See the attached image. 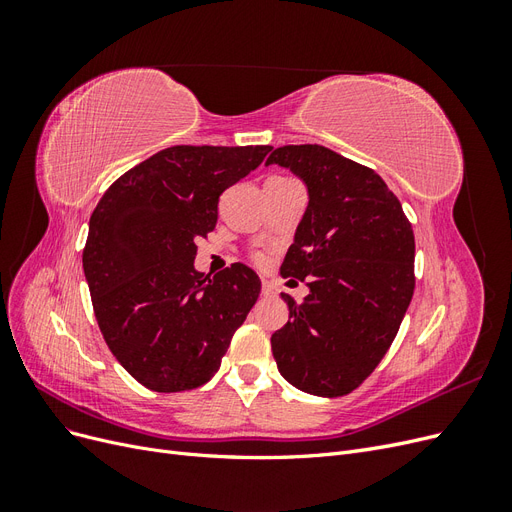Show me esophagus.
<instances>
[{
  "mask_svg": "<svg viewBox=\"0 0 512 512\" xmlns=\"http://www.w3.org/2000/svg\"><path fill=\"white\" fill-rule=\"evenodd\" d=\"M275 292H277L275 284H271L269 280H262V294H265V297H273Z\"/></svg>",
  "mask_w": 512,
  "mask_h": 512,
  "instance_id": "1",
  "label": "esophagus"
}]
</instances>
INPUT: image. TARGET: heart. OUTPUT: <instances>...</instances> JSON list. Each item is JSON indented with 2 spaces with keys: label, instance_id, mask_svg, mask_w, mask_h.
I'll list each match as a JSON object with an SVG mask.
<instances>
[{
  "label": "heart",
  "instance_id": "1",
  "mask_svg": "<svg viewBox=\"0 0 512 512\" xmlns=\"http://www.w3.org/2000/svg\"><path fill=\"white\" fill-rule=\"evenodd\" d=\"M258 260H260V262H262V260H265V256H258Z\"/></svg>",
  "mask_w": 512,
  "mask_h": 512
}]
</instances>
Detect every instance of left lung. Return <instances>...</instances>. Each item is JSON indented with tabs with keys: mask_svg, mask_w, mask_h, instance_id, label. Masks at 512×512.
<instances>
[{
	"mask_svg": "<svg viewBox=\"0 0 512 512\" xmlns=\"http://www.w3.org/2000/svg\"><path fill=\"white\" fill-rule=\"evenodd\" d=\"M267 164L299 175L309 205L282 275L307 280L271 335L280 374L318 397L359 389L391 348L414 292V232L376 170L322 145L277 147Z\"/></svg>",
	"mask_w": 512,
	"mask_h": 512,
	"instance_id": "1",
	"label": "left lung"
}]
</instances>
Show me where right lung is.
I'll return each instance as SVG.
<instances>
[{"label":"right lung","mask_w":512,"mask_h":512,"mask_svg":"<svg viewBox=\"0 0 512 512\" xmlns=\"http://www.w3.org/2000/svg\"><path fill=\"white\" fill-rule=\"evenodd\" d=\"M269 145H175L123 173L91 213L83 269L106 346L158 393L198 389L220 369L260 280L235 262L194 269L196 241L218 224L220 196Z\"/></svg>","instance_id":"add662e5"}]
</instances>
